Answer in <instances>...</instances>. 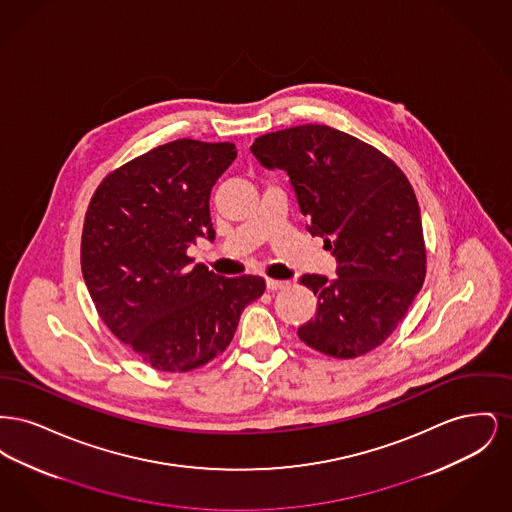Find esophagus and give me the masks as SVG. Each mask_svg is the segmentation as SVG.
Here are the masks:
<instances>
[{"instance_id": "34e87169", "label": "esophagus", "mask_w": 512, "mask_h": 512, "mask_svg": "<svg viewBox=\"0 0 512 512\" xmlns=\"http://www.w3.org/2000/svg\"><path fill=\"white\" fill-rule=\"evenodd\" d=\"M288 286H290V282H286V280H272V278H267V288L270 292L284 290V288H288Z\"/></svg>"}]
</instances>
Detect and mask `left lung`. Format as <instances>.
Returning <instances> with one entry per match:
<instances>
[{"mask_svg": "<svg viewBox=\"0 0 512 512\" xmlns=\"http://www.w3.org/2000/svg\"><path fill=\"white\" fill-rule=\"evenodd\" d=\"M255 159L286 172L311 236L324 238L338 278L303 274L317 315L297 336L353 359L384 343L426 276L422 220L405 174L378 149L330 126L303 124L257 138Z\"/></svg>", "mask_w": 512, "mask_h": 512, "instance_id": "1", "label": "left lung"}]
</instances>
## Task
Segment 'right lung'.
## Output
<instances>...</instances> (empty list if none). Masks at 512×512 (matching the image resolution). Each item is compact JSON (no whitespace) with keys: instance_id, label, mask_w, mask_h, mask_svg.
Here are the masks:
<instances>
[{"instance_id":"1","label":"right lung","mask_w":512,"mask_h":512,"mask_svg":"<svg viewBox=\"0 0 512 512\" xmlns=\"http://www.w3.org/2000/svg\"><path fill=\"white\" fill-rule=\"evenodd\" d=\"M238 151L176 140L111 172L90 201L82 274L107 328L163 372H188L222 353L261 276L224 278L186 255L215 242L209 199Z\"/></svg>"}]
</instances>
